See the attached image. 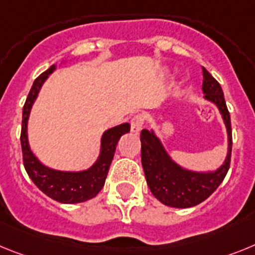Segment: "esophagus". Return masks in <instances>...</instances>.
Listing matches in <instances>:
<instances>
[{
    "instance_id": "esophagus-1",
    "label": "esophagus",
    "mask_w": 255,
    "mask_h": 255,
    "mask_svg": "<svg viewBox=\"0 0 255 255\" xmlns=\"http://www.w3.org/2000/svg\"><path fill=\"white\" fill-rule=\"evenodd\" d=\"M143 126V118L142 115H134L133 118L130 119V130L133 133H138L142 129Z\"/></svg>"
}]
</instances>
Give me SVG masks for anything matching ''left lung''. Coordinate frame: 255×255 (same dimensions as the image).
Instances as JSON below:
<instances>
[{"label":"left lung","instance_id":"obj_1","mask_svg":"<svg viewBox=\"0 0 255 255\" xmlns=\"http://www.w3.org/2000/svg\"><path fill=\"white\" fill-rule=\"evenodd\" d=\"M204 100L217 106L227 133V155L214 170H192L174 160L154 129H142L141 161L150 191L160 203L172 208H190L208 199L222 183L230 168L232 133L230 113L221 85L203 68Z\"/></svg>","mask_w":255,"mask_h":255}]
</instances>
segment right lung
I'll use <instances>...</instances> for the list:
<instances>
[{"mask_svg":"<svg viewBox=\"0 0 255 255\" xmlns=\"http://www.w3.org/2000/svg\"><path fill=\"white\" fill-rule=\"evenodd\" d=\"M61 61L60 64H65ZM57 64L50 66V69L42 73L35 79L29 95L23 108V123H21V150L23 161L26 173L34 185L46 194L48 198L63 203V204H77L95 198L104 187L106 176L109 172L110 164L114 158L117 143L123 134L128 133L130 129L129 123H122L119 126L109 128L101 136L99 156L91 167L81 170H60L47 167L43 164L34 152L32 151L28 138V121L30 110L39 95L42 86L56 70Z\"/></svg>","mask_w":255,"mask_h":255,"instance_id":"right-lung-1","label":"right lung"}]
</instances>
